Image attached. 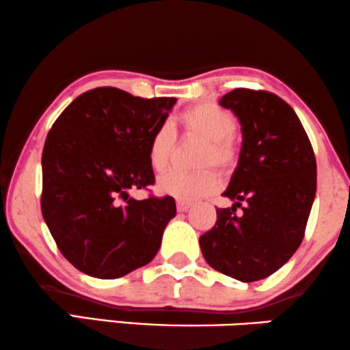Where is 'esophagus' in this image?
Masks as SVG:
<instances>
[{
	"mask_svg": "<svg viewBox=\"0 0 350 350\" xmlns=\"http://www.w3.org/2000/svg\"><path fill=\"white\" fill-rule=\"evenodd\" d=\"M189 208H191V204H189V202H183V200H178V202H176V210H178V211L183 213V211H187Z\"/></svg>",
	"mask_w": 350,
	"mask_h": 350,
	"instance_id": "esophagus-1",
	"label": "esophagus"
}]
</instances>
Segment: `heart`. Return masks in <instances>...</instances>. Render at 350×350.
I'll list each match as a JSON object with an SVG mask.
<instances>
[{
	"mask_svg": "<svg viewBox=\"0 0 350 350\" xmlns=\"http://www.w3.org/2000/svg\"><path fill=\"white\" fill-rule=\"evenodd\" d=\"M178 123L185 133L199 135L205 140L200 151V165L213 164L227 170L237 161V145L232 137L235 131V118L216 104H197L186 109L178 116ZM175 144V133L169 124H161L151 135L148 144V161L154 172H164L170 163ZM219 176L211 169L196 172L170 170L158 181V191L164 196L183 202H196L208 197L219 189Z\"/></svg>",
	"mask_w": 350,
	"mask_h": 350,
	"instance_id": "1",
	"label": "heart"
}]
</instances>
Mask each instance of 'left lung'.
Here are the masks:
<instances>
[{
	"instance_id": "left-lung-1",
	"label": "left lung",
	"mask_w": 350,
	"mask_h": 350,
	"mask_svg": "<svg viewBox=\"0 0 350 350\" xmlns=\"http://www.w3.org/2000/svg\"><path fill=\"white\" fill-rule=\"evenodd\" d=\"M219 104L241 124L238 165L222 192L235 204L216 208V224L200 237V250L215 270L243 282L259 281L301 245L316 196V156L301 121L280 96L237 88ZM237 206L242 207L238 215Z\"/></svg>"
}]
</instances>
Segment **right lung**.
Returning <instances> with one entry per match:
<instances>
[{
  "instance_id": "1",
  "label": "right lung",
  "mask_w": 350,
  "mask_h": 350,
  "mask_svg": "<svg viewBox=\"0 0 350 350\" xmlns=\"http://www.w3.org/2000/svg\"><path fill=\"white\" fill-rule=\"evenodd\" d=\"M175 103L100 87L75 98L50 129L40 208L58 250L85 275L115 280L159 251L174 197L135 200L129 191L154 183L148 144Z\"/></svg>"
}]
</instances>
